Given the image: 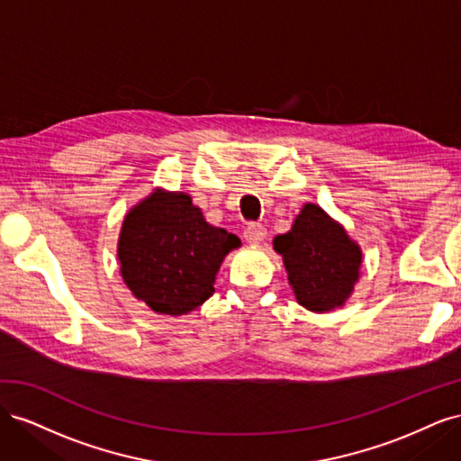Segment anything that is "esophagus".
Instances as JSON below:
<instances>
[{
    "instance_id": "obj_1",
    "label": "esophagus",
    "mask_w": 461,
    "mask_h": 461,
    "mask_svg": "<svg viewBox=\"0 0 461 461\" xmlns=\"http://www.w3.org/2000/svg\"><path fill=\"white\" fill-rule=\"evenodd\" d=\"M244 236L249 244L256 246V244H261L265 236H267V229L263 225H248L244 230Z\"/></svg>"
}]
</instances>
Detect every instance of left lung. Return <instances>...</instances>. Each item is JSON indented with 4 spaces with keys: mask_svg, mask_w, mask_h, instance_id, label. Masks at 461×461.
Listing matches in <instances>:
<instances>
[{
    "mask_svg": "<svg viewBox=\"0 0 461 461\" xmlns=\"http://www.w3.org/2000/svg\"><path fill=\"white\" fill-rule=\"evenodd\" d=\"M273 249L283 256L288 283L305 310L329 313L354 294L364 252L317 203L300 209L292 229L275 236Z\"/></svg>",
    "mask_w": 461,
    "mask_h": 461,
    "instance_id": "left-lung-1",
    "label": "left lung"
}]
</instances>
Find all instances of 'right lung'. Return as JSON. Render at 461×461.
Masks as SVG:
<instances>
[{"label":"right lung","instance_id":"right-lung-1","mask_svg":"<svg viewBox=\"0 0 461 461\" xmlns=\"http://www.w3.org/2000/svg\"><path fill=\"white\" fill-rule=\"evenodd\" d=\"M240 244L209 225L190 194L153 188L124 215L117 259L136 300L158 315L180 317L212 298L222 259Z\"/></svg>","mask_w":461,"mask_h":461}]
</instances>
